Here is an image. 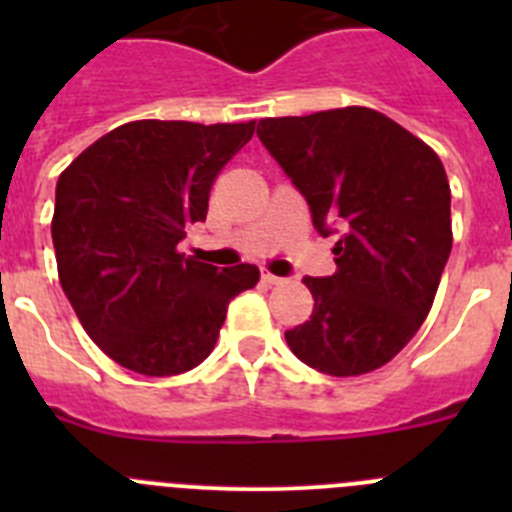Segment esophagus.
I'll use <instances>...</instances> for the list:
<instances>
[{"label": "esophagus", "instance_id": "1", "mask_svg": "<svg viewBox=\"0 0 512 512\" xmlns=\"http://www.w3.org/2000/svg\"><path fill=\"white\" fill-rule=\"evenodd\" d=\"M261 282H264V284H282L284 279L277 277V274H271V271H261Z\"/></svg>", "mask_w": 512, "mask_h": 512}]
</instances>
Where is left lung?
<instances>
[{"label":"left lung","instance_id":"8db88e82","mask_svg":"<svg viewBox=\"0 0 512 512\" xmlns=\"http://www.w3.org/2000/svg\"><path fill=\"white\" fill-rule=\"evenodd\" d=\"M259 138L330 235L336 274L305 277L307 323L292 354L330 377H359L395 359L431 312L451 243V189L431 146L369 107L264 117Z\"/></svg>","mask_w":512,"mask_h":512}]
</instances>
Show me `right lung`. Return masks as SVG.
<instances>
[{
  "mask_svg": "<svg viewBox=\"0 0 512 512\" xmlns=\"http://www.w3.org/2000/svg\"><path fill=\"white\" fill-rule=\"evenodd\" d=\"M253 130L256 120L125 122L58 176V279L89 338L130 372L174 377L202 364L228 302L259 282L253 264L217 271L176 248Z\"/></svg>",
  "mask_w": 512,
  "mask_h": 512,
  "instance_id": "obj_1",
  "label": "right lung"
}]
</instances>
